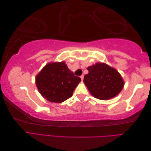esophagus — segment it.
<instances>
[{"label": "esophagus", "mask_w": 151, "mask_h": 151, "mask_svg": "<svg viewBox=\"0 0 151 151\" xmlns=\"http://www.w3.org/2000/svg\"><path fill=\"white\" fill-rule=\"evenodd\" d=\"M81 78L82 81H83V80H84V75H81Z\"/></svg>", "instance_id": "1"}]
</instances>
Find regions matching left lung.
<instances>
[{"instance_id":"left-lung-1","label":"left lung","mask_w":151,"mask_h":151,"mask_svg":"<svg viewBox=\"0 0 151 151\" xmlns=\"http://www.w3.org/2000/svg\"><path fill=\"white\" fill-rule=\"evenodd\" d=\"M84 82L90 93L101 100H108L119 93L124 86L121 76L116 69L104 63L88 67Z\"/></svg>"}]
</instances>
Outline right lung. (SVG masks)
<instances>
[{
    "instance_id": "add662e5",
    "label": "right lung",
    "mask_w": 151,
    "mask_h": 151,
    "mask_svg": "<svg viewBox=\"0 0 151 151\" xmlns=\"http://www.w3.org/2000/svg\"><path fill=\"white\" fill-rule=\"evenodd\" d=\"M81 81V78L74 75L64 62L47 64L36 78L41 95L47 101L58 103L71 97Z\"/></svg>"
}]
</instances>
